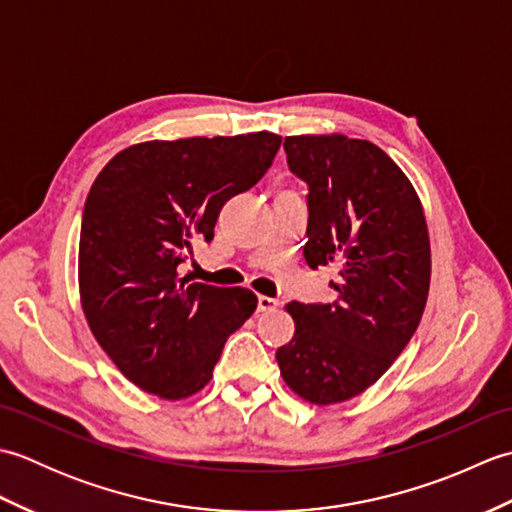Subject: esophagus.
I'll use <instances>...</instances> for the list:
<instances>
[{
  "instance_id": "esophagus-1",
  "label": "esophagus",
  "mask_w": 512,
  "mask_h": 512,
  "mask_svg": "<svg viewBox=\"0 0 512 512\" xmlns=\"http://www.w3.org/2000/svg\"><path fill=\"white\" fill-rule=\"evenodd\" d=\"M277 299H273V297H266V295H259L257 297V310L259 312H268V310H275L277 308Z\"/></svg>"
}]
</instances>
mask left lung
Listing matches in <instances>:
<instances>
[{
  "label": "left lung",
  "mask_w": 512,
  "mask_h": 512,
  "mask_svg": "<svg viewBox=\"0 0 512 512\" xmlns=\"http://www.w3.org/2000/svg\"><path fill=\"white\" fill-rule=\"evenodd\" d=\"M284 149L308 184L306 264L339 277L336 301L288 303L295 336L275 358L286 385L323 407L363 394L411 341L429 297V228L409 178L369 140L303 134Z\"/></svg>",
  "instance_id": "1"
}]
</instances>
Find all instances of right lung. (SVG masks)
Segmentation results:
<instances>
[{"label":"right lung","mask_w":512,"mask_h":512,"mask_svg":"<svg viewBox=\"0 0 512 512\" xmlns=\"http://www.w3.org/2000/svg\"><path fill=\"white\" fill-rule=\"evenodd\" d=\"M281 136L147 140L107 162L79 239L81 308L136 387L182 400L209 383L222 347L255 312L248 288L189 284L178 268L211 242L222 206L262 180Z\"/></svg>","instance_id":"right-lung-1"}]
</instances>
